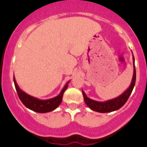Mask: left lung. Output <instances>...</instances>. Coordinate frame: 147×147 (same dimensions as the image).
I'll return each instance as SVG.
<instances>
[{"label":"left lung","mask_w":147,"mask_h":147,"mask_svg":"<svg viewBox=\"0 0 147 147\" xmlns=\"http://www.w3.org/2000/svg\"><path fill=\"white\" fill-rule=\"evenodd\" d=\"M133 76L130 86H129V88L126 89V91L119 96L115 98H113V99H110V100L106 101V102H98V101L93 100V99H91V98L87 97L86 93L82 91L85 102L92 110L96 111L98 113H110V112H113V111H116L119 109H120L124 104L126 103V101L128 100L129 97L132 93V91H133L134 86H135V82H136V69H135V62H134L135 59H134L133 55Z\"/></svg>","instance_id":"1"}]
</instances>
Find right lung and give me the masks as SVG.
I'll use <instances>...</instances> for the list:
<instances>
[{
  "instance_id": "add662e5",
  "label": "right lung",
  "mask_w": 147,
  "mask_h": 147,
  "mask_svg": "<svg viewBox=\"0 0 147 147\" xmlns=\"http://www.w3.org/2000/svg\"><path fill=\"white\" fill-rule=\"evenodd\" d=\"M14 82L18 97L20 100L22 102V103L31 110H33L37 113H49V112L53 111L61 104L63 94L66 90V88H68V84L69 83V81L65 84V86H64V88H62V90L59 96H55L52 98L45 99V100H42V99H39L38 98L33 97V96L27 94L26 92H24V91H22L18 86L14 76Z\"/></svg>"
}]
</instances>
